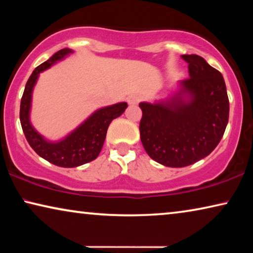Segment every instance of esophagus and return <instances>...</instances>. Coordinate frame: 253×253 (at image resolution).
I'll use <instances>...</instances> for the list:
<instances>
[{
  "mask_svg": "<svg viewBox=\"0 0 253 253\" xmlns=\"http://www.w3.org/2000/svg\"><path fill=\"white\" fill-rule=\"evenodd\" d=\"M139 101H140V96H138L136 94L130 95L129 98H127V103H129L130 106L137 105V103H139Z\"/></svg>",
  "mask_w": 253,
  "mask_h": 253,
  "instance_id": "34e87169",
  "label": "esophagus"
}]
</instances>
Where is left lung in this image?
<instances>
[{"instance_id":"1","label":"left lung","mask_w":253,"mask_h":253,"mask_svg":"<svg viewBox=\"0 0 253 253\" xmlns=\"http://www.w3.org/2000/svg\"><path fill=\"white\" fill-rule=\"evenodd\" d=\"M189 79L166 98L139 103L141 144L166 167H186L207 157L220 143L229 119L222 75L198 55H182Z\"/></svg>"}]
</instances>
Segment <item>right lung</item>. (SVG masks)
<instances>
[{
  "instance_id": "right-lung-1",
  "label": "right lung",
  "mask_w": 253,
  "mask_h": 253,
  "mask_svg": "<svg viewBox=\"0 0 253 253\" xmlns=\"http://www.w3.org/2000/svg\"><path fill=\"white\" fill-rule=\"evenodd\" d=\"M72 53L74 50L70 48H63L34 69L24 89L19 113L20 124L30 146L44 160L63 168L78 167L98 158L105 143L109 124L113 120L122 115L127 107L126 102H117L115 105L101 107L58 140H49L38 132L31 122L34 86L41 72L63 61Z\"/></svg>"
}]
</instances>
